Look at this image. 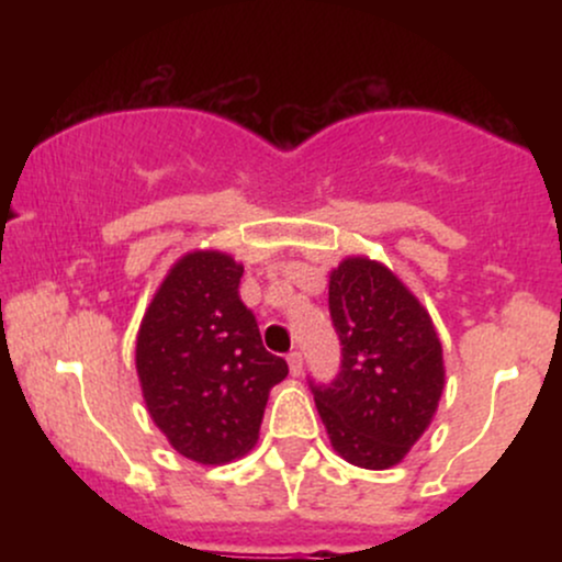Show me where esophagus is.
<instances>
[{
	"mask_svg": "<svg viewBox=\"0 0 562 562\" xmlns=\"http://www.w3.org/2000/svg\"><path fill=\"white\" fill-rule=\"evenodd\" d=\"M288 364H290V375L299 378L301 372H303V357H301V351H290V353H288Z\"/></svg>",
	"mask_w": 562,
	"mask_h": 562,
	"instance_id": "34e87169",
	"label": "esophagus"
}]
</instances>
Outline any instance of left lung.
Masks as SVG:
<instances>
[{"instance_id":"8db88e82","label":"left lung","mask_w":562,"mask_h":562,"mask_svg":"<svg viewBox=\"0 0 562 562\" xmlns=\"http://www.w3.org/2000/svg\"><path fill=\"white\" fill-rule=\"evenodd\" d=\"M340 340L333 383L312 385L333 449L351 465H398L428 430L443 391V353L430 314L383 263L351 256L330 272Z\"/></svg>"}]
</instances>
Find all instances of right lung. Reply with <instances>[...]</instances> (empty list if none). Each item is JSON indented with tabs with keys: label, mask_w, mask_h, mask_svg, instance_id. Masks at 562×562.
I'll return each mask as SVG.
<instances>
[{
	"label": "right lung",
	"mask_w": 562,
	"mask_h": 562,
	"mask_svg": "<svg viewBox=\"0 0 562 562\" xmlns=\"http://www.w3.org/2000/svg\"><path fill=\"white\" fill-rule=\"evenodd\" d=\"M240 263L222 250L182 256L137 335L147 412L171 447L200 465H224L254 449L269 391L288 375L240 301Z\"/></svg>",
	"instance_id": "add662e5"
}]
</instances>
